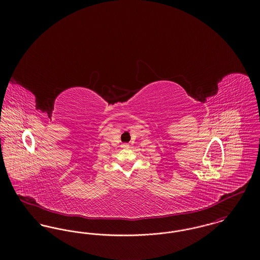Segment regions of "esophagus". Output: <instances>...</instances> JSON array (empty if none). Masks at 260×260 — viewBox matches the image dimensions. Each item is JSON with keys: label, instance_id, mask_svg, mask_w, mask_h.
<instances>
[{"label": "esophagus", "instance_id": "esophagus-1", "mask_svg": "<svg viewBox=\"0 0 260 260\" xmlns=\"http://www.w3.org/2000/svg\"><path fill=\"white\" fill-rule=\"evenodd\" d=\"M121 147H122V148L126 149L129 147V145H128L127 143H123V144L121 145Z\"/></svg>", "mask_w": 260, "mask_h": 260}]
</instances>
